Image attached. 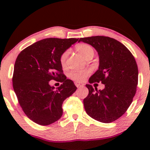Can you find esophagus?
Listing matches in <instances>:
<instances>
[{"label":"esophagus","mask_w":150,"mask_h":150,"mask_svg":"<svg viewBox=\"0 0 150 150\" xmlns=\"http://www.w3.org/2000/svg\"><path fill=\"white\" fill-rule=\"evenodd\" d=\"M75 85L77 87H84V84L82 83V82H75Z\"/></svg>","instance_id":"obj_1"}]
</instances>
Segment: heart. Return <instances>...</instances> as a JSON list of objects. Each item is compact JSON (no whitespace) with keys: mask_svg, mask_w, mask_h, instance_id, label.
<instances>
[{"mask_svg":"<svg viewBox=\"0 0 150 150\" xmlns=\"http://www.w3.org/2000/svg\"><path fill=\"white\" fill-rule=\"evenodd\" d=\"M76 50L82 56H83L86 60L87 58L93 57L94 54V51L91 46L87 44H80L76 46ZM69 52L68 51H65L62 54L61 57V63L62 65H64L66 62V59L68 58ZM90 73L89 70H84L81 71H73L70 73V77L72 80L77 81V82H82L85 79V77L88 76Z\"/></svg>","mask_w":150,"mask_h":150,"instance_id":"obj_1","label":"heart"}]
</instances>
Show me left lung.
Listing matches in <instances>:
<instances>
[{
  "label": "left lung",
  "mask_w": 150,
  "mask_h": 150,
  "mask_svg": "<svg viewBox=\"0 0 150 150\" xmlns=\"http://www.w3.org/2000/svg\"><path fill=\"white\" fill-rule=\"evenodd\" d=\"M79 42L91 45L99 55V68L89 82H101L105 87L98 90L86 85L89 89L83 101L86 112L101 123L114 121L125 113L136 93L138 69L135 58L123 44L113 38L95 36L81 38Z\"/></svg>",
  "instance_id": "obj_1"
}]
</instances>
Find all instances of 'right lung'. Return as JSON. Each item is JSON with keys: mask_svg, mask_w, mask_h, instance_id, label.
<instances>
[{"mask_svg": "<svg viewBox=\"0 0 150 150\" xmlns=\"http://www.w3.org/2000/svg\"><path fill=\"white\" fill-rule=\"evenodd\" d=\"M79 39L48 38L34 43L20 52L14 66L13 89L23 111L42 125L57 121L63 115V101L76 91L72 80L63 74L61 57ZM59 79L55 89L49 83Z\"/></svg>", "mask_w": 150, "mask_h": 150, "instance_id": "obj_1", "label": "right lung"}]
</instances>
